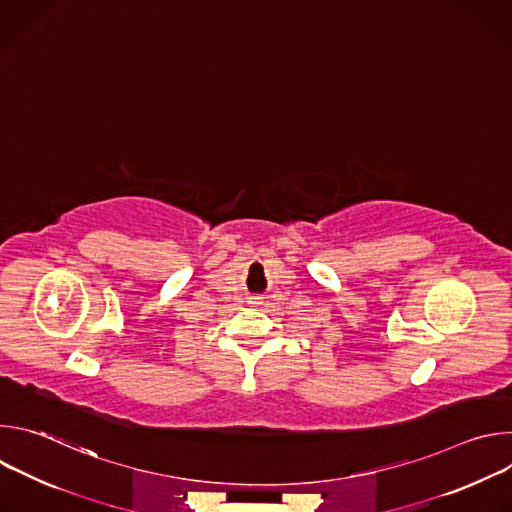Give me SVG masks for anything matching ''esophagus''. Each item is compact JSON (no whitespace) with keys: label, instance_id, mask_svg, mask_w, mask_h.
Segmentation results:
<instances>
[{"label":"esophagus","instance_id":"34e87169","mask_svg":"<svg viewBox=\"0 0 512 512\" xmlns=\"http://www.w3.org/2000/svg\"><path fill=\"white\" fill-rule=\"evenodd\" d=\"M249 304H251V306H259V304H261V298H259V296H253V298H249Z\"/></svg>","mask_w":512,"mask_h":512}]
</instances>
